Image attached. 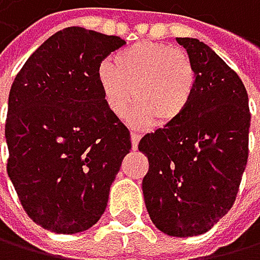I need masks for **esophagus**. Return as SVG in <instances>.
I'll use <instances>...</instances> for the list:
<instances>
[{"label":"esophagus","mask_w":260,"mask_h":260,"mask_svg":"<svg viewBox=\"0 0 260 260\" xmlns=\"http://www.w3.org/2000/svg\"><path fill=\"white\" fill-rule=\"evenodd\" d=\"M139 141H141V134L137 133H131V144H133V148L136 150L137 145H139Z\"/></svg>","instance_id":"34e87169"}]
</instances>
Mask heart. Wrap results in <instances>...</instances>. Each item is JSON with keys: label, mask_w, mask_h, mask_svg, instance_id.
<instances>
[{"label": "heart", "mask_w": 260, "mask_h": 260, "mask_svg": "<svg viewBox=\"0 0 260 260\" xmlns=\"http://www.w3.org/2000/svg\"><path fill=\"white\" fill-rule=\"evenodd\" d=\"M107 107L116 116L133 113L139 124L159 126L184 116L195 92V69L182 49L165 43L142 41L104 62L97 72Z\"/></svg>", "instance_id": "b5f03b06"}]
</instances>
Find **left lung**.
<instances>
[{
    "instance_id": "8db88e82",
    "label": "left lung",
    "mask_w": 260,
    "mask_h": 260,
    "mask_svg": "<svg viewBox=\"0 0 260 260\" xmlns=\"http://www.w3.org/2000/svg\"><path fill=\"white\" fill-rule=\"evenodd\" d=\"M195 69L184 116L145 134L142 191L148 216L169 237L206 233L230 211L248 163L251 113L240 76L197 38H177Z\"/></svg>"
}]
</instances>
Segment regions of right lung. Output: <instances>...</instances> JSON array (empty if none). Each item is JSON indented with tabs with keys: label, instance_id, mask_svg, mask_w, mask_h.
<instances>
[{
	"label": "right lung",
	"instance_id": "add662e5",
	"mask_svg": "<svg viewBox=\"0 0 260 260\" xmlns=\"http://www.w3.org/2000/svg\"><path fill=\"white\" fill-rule=\"evenodd\" d=\"M124 40L83 27L54 33L11 86L8 176L28 217L54 233L91 229L131 150V134L110 112L97 72Z\"/></svg>",
	"mask_w": 260,
	"mask_h": 260
}]
</instances>
